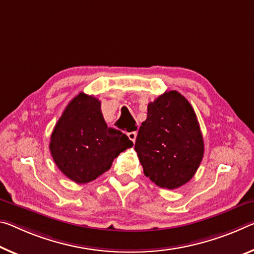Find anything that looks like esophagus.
<instances>
[{
	"label": "esophagus",
	"mask_w": 254,
	"mask_h": 254,
	"mask_svg": "<svg viewBox=\"0 0 254 254\" xmlns=\"http://www.w3.org/2000/svg\"><path fill=\"white\" fill-rule=\"evenodd\" d=\"M127 136L128 139L131 140V141H135V138H136V130L134 131H131V132H127Z\"/></svg>",
	"instance_id": "34e87169"
}]
</instances>
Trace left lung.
Wrapping results in <instances>:
<instances>
[{
	"instance_id": "1",
	"label": "left lung",
	"mask_w": 254,
	"mask_h": 254,
	"mask_svg": "<svg viewBox=\"0 0 254 254\" xmlns=\"http://www.w3.org/2000/svg\"><path fill=\"white\" fill-rule=\"evenodd\" d=\"M134 149L143 173L162 189H178L195 174L204 144L191 104L176 90L148 104Z\"/></svg>"
}]
</instances>
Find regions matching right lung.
I'll list each match as a JSON object with an SVG mask.
<instances>
[{
  "label": "right lung",
  "instance_id": "obj_1",
  "mask_svg": "<svg viewBox=\"0 0 254 254\" xmlns=\"http://www.w3.org/2000/svg\"><path fill=\"white\" fill-rule=\"evenodd\" d=\"M132 146L126 134L107 127L99 100L80 92L56 123L50 150L60 171L82 184L107 172L113 160Z\"/></svg>",
  "mask_w": 254,
  "mask_h": 254
}]
</instances>
